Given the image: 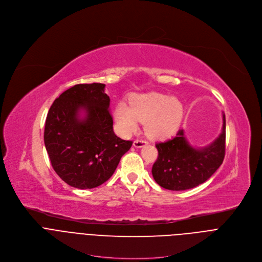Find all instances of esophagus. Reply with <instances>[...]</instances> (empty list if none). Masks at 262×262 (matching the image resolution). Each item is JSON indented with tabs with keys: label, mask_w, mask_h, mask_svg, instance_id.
<instances>
[{
	"label": "esophagus",
	"mask_w": 262,
	"mask_h": 262,
	"mask_svg": "<svg viewBox=\"0 0 262 262\" xmlns=\"http://www.w3.org/2000/svg\"><path fill=\"white\" fill-rule=\"evenodd\" d=\"M148 144V142L144 139H137L134 141V146L137 147V148H140V147H143L144 145Z\"/></svg>",
	"instance_id": "esophagus-1"
}]
</instances>
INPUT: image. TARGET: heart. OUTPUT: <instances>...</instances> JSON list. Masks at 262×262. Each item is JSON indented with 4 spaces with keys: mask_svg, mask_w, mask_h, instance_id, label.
<instances>
[{
    "mask_svg": "<svg viewBox=\"0 0 262 262\" xmlns=\"http://www.w3.org/2000/svg\"><path fill=\"white\" fill-rule=\"evenodd\" d=\"M182 103L174 97L149 93L133 98L129 107L119 103L115 119L120 132L128 135L138 127V121L145 122L146 133L152 138H163L173 133L182 119Z\"/></svg>",
    "mask_w": 262,
    "mask_h": 262,
    "instance_id": "b5f03b06",
    "label": "heart"
}]
</instances>
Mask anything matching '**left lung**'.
Instances as JSON below:
<instances>
[{"label":"left lung","instance_id":"left-lung-1","mask_svg":"<svg viewBox=\"0 0 262 262\" xmlns=\"http://www.w3.org/2000/svg\"><path fill=\"white\" fill-rule=\"evenodd\" d=\"M223 121V132L219 138L200 150L189 145L182 129L175 137L157 143L159 156L151 170L157 183L167 190L183 191L205 182L225 158V115Z\"/></svg>","mask_w":262,"mask_h":262}]
</instances>
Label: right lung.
I'll use <instances>...</instances> for the list:
<instances>
[{"instance_id":"right-lung-1","label":"right lung","mask_w":262,"mask_h":262,"mask_svg":"<svg viewBox=\"0 0 262 262\" xmlns=\"http://www.w3.org/2000/svg\"><path fill=\"white\" fill-rule=\"evenodd\" d=\"M104 84H78L55 99L46 120L45 144L52 167L67 184L93 189L115 172L133 141L113 130V117ZM85 108L88 117L79 121Z\"/></svg>"}]
</instances>
